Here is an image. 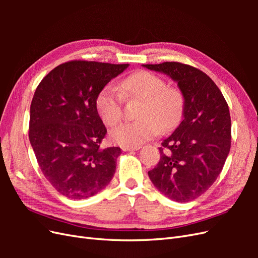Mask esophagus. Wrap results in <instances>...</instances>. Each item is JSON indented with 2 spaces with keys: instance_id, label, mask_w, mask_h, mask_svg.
<instances>
[{
  "instance_id": "1",
  "label": "esophagus",
  "mask_w": 258,
  "mask_h": 258,
  "mask_svg": "<svg viewBox=\"0 0 258 258\" xmlns=\"http://www.w3.org/2000/svg\"><path fill=\"white\" fill-rule=\"evenodd\" d=\"M140 148H141V146H122L121 150L123 152H131V151H139Z\"/></svg>"
}]
</instances>
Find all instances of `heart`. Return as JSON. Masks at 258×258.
<instances>
[{"instance_id": "obj_1", "label": "heart", "mask_w": 258, "mask_h": 258, "mask_svg": "<svg viewBox=\"0 0 258 258\" xmlns=\"http://www.w3.org/2000/svg\"><path fill=\"white\" fill-rule=\"evenodd\" d=\"M124 96L142 101L140 120L124 122L111 131V139L122 146H140L161 130L173 128L183 113L184 100L175 88L151 72H138L120 86ZM97 111L107 126L113 127L122 117V98L114 86H106L97 98Z\"/></svg>"}]
</instances>
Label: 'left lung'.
<instances>
[{
  "mask_svg": "<svg viewBox=\"0 0 258 258\" xmlns=\"http://www.w3.org/2000/svg\"><path fill=\"white\" fill-rule=\"evenodd\" d=\"M143 67L168 75L177 84L184 99L183 118L162 140L160 160L148 171V176L169 199L191 201L215 182L229 154L228 104L215 83L196 68L179 62Z\"/></svg>",
  "mask_w": 258,
  "mask_h": 258,
  "instance_id": "1",
  "label": "left lung"
}]
</instances>
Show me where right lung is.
Wrapping results in <instances>:
<instances>
[{"instance_id": "obj_1", "label": "right lung", "mask_w": 258, "mask_h": 258, "mask_svg": "<svg viewBox=\"0 0 258 258\" xmlns=\"http://www.w3.org/2000/svg\"><path fill=\"white\" fill-rule=\"evenodd\" d=\"M128 67L70 61L37 86L30 107V143L44 176L69 199L95 196L113 178L121 151L100 147L106 128L96 102Z\"/></svg>"}]
</instances>
